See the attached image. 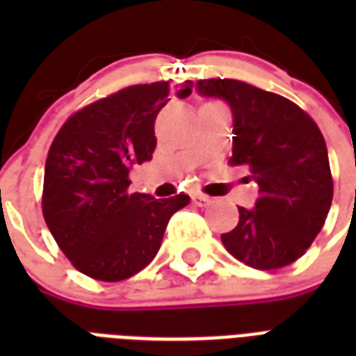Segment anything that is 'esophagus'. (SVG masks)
I'll return each mask as SVG.
<instances>
[{"mask_svg":"<svg viewBox=\"0 0 356 356\" xmlns=\"http://www.w3.org/2000/svg\"><path fill=\"white\" fill-rule=\"evenodd\" d=\"M192 201H194L197 207H209L212 203V200L209 195H203V194H195L192 195Z\"/></svg>","mask_w":356,"mask_h":356,"instance_id":"esophagus-1","label":"esophagus"}]
</instances>
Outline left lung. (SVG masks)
<instances>
[{
    "instance_id": "8db88e82",
    "label": "left lung",
    "mask_w": 356,
    "mask_h": 356,
    "mask_svg": "<svg viewBox=\"0 0 356 356\" xmlns=\"http://www.w3.org/2000/svg\"><path fill=\"white\" fill-rule=\"evenodd\" d=\"M203 97L222 99L233 114V166L249 170L259 188L254 207H238V225L222 234L229 253L257 270L296 262L314 242L332 201L323 134L286 97L234 79L195 83Z\"/></svg>"
}]
</instances>
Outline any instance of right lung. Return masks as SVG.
Masks as SVG:
<instances>
[{
	"label": "right lung",
	"mask_w": 356,
	"mask_h": 356,
	"mask_svg": "<svg viewBox=\"0 0 356 356\" xmlns=\"http://www.w3.org/2000/svg\"><path fill=\"white\" fill-rule=\"evenodd\" d=\"M192 81L175 96L192 94ZM166 81L134 85L75 113L53 140L44 172L42 212L72 264L97 281H123L155 259L170 218L186 194L155 200L129 194V172L151 161Z\"/></svg>",
	"instance_id": "1"
}]
</instances>
